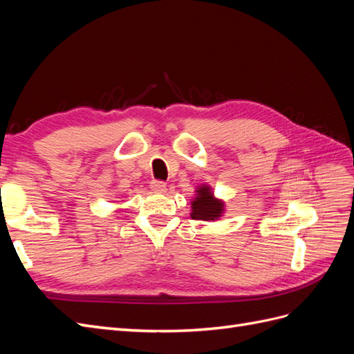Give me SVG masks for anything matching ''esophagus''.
I'll list each match as a JSON object with an SVG mask.
<instances>
[{
  "label": "esophagus",
  "mask_w": 354,
  "mask_h": 354,
  "mask_svg": "<svg viewBox=\"0 0 354 354\" xmlns=\"http://www.w3.org/2000/svg\"><path fill=\"white\" fill-rule=\"evenodd\" d=\"M151 189L153 192H164L167 189V183L162 180H152L151 181Z\"/></svg>",
  "instance_id": "obj_1"
}]
</instances>
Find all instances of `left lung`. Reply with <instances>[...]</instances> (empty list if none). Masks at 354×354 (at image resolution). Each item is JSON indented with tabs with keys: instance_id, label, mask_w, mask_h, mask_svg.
<instances>
[{
	"instance_id": "1",
	"label": "left lung",
	"mask_w": 354,
	"mask_h": 354,
	"mask_svg": "<svg viewBox=\"0 0 354 354\" xmlns=\"http://www.w3.org/2000/svg\"><path fill=\"white\" fill-rule=\"evenodd\" d=\"M195 201H192V218L194 220H216L223 212V202L214 198L208 186L199 187Z\"/></svg>"
}]
</instances>
